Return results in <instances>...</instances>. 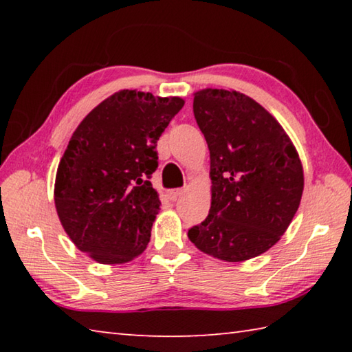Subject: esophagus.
Returning a JSON list of instances; mask_svg holds the SVG:
<instances>
[{
  "label": "esophagus",
  "instance_id": "esophagus-1",
  "mask_svg": "<svg viewBox=\"0 0 352 352\" xmlns=\"http://www.w3.org/2000/svg\"><path fill=\"white\" fill-rule=\"evenodd\" d=\"M183 192H184L183 189H172V190H169V192H168V197H169L172 201H177L178 199L182 197Z\"/></svg>",
  "mask_w": 352,
  "mask_h": 352
}]
</instances>
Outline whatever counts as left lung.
Masks as SVG:
<instances>
[{"label":"left lung","instance_id":"left-lung-1","mask_svg":"<svg viewBox=\"0 0 352 352\" xmlns=\"http://www.w3.org/2000/svg\"><path fill=\"white\" fill-rule=\"evenodd\" d=\"M194 116L211 158V208L188 237L226 262L272 248L300 206L305 175L287 133L264 107L228 90L194 94Z\"/></svg>","mask_w":352,"mask_h":352}]
</instances>
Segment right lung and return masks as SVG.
Instances as JSON below:
<instances>
[{"label": "right lung", "instance_id": "1", "mask_svg": "<svg viewBox=\"0 0 352 352\" xmlns=\"http://www.w3.org/2000/svg\"><path fill=\"white\" fill-rule=\"evenodd\" d=\"M184 105L180 98L121 90L93 109L57 168L58 219L80 252L124 264L144 252L162 201L148 178L157 141Z\"/></svg>", "mask_w": 352, "mask_h": 352}]
</instances>
